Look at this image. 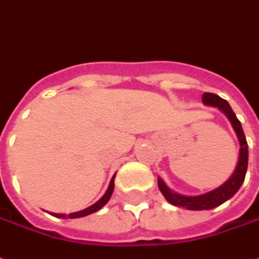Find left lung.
<instances>
[{
    "instance_id": "obj_1",
    "label": "left lung",
    "mask_w": 259,
    "mask_h": 259,
    "mask_svg": "<svg viewBox=\"0 0 259 259\" xmlns=\"http://www.w3.org/2000/svg\"><path fill=\"white\" fill-rule=\"evenodd\" d=\"M203 103L207 105V106L218 107L228 117V120L231 122V126H233L234 132H235V135L238 137V142H240V156H238V163H237V167H235L234 173L231 174V177L224 184H221L220 187L211 190V191L205 193V194H200V196L179 194V193H176L171 189H168L166 186V183L161 180L160 177L157 179L160 191H161V194L164 196V198L168 203L173 204L176 207H183V208L194 211L211 210V208H215V207L221 205L223 203H226L227 200H230L240 190L241 184L244 183L248 167L247 139H245V135H244V130H242L240 120L237 119V116L233 112L231 106L228 105V102L223 99V98H220L218 95L207 92L203 95Z\"/></svg>"
}]
</instances>
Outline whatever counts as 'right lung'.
Wrapping results in <instances>:
<instances>
[{
	"label": "right lung",
	"instance_id": "obj_1",
	"mask_svg": "<svg viewBox=\"0 0 259 259\" xmlns=\"http://www.w3.org/2000/svg\"><path fill=\"white\" fill-rule=\"evenodd\" d=\"M115 177L116 174L112 177V180H110V184H109V187H107L106 193L102 196L100 200H98L96 203L92 204L91 207H88L85 210H80L76 211V212H70V214H55V212H51L54 217L58 218H80V217H86V215H89V214H93V212H96V211H99L102 207H105L106 203L110 200V197H112V193H113V189H115Z\"/></svg>",
	"mask_w": 259,
	"mask_h": 259
}]
</instances>
